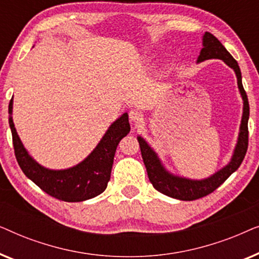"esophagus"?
Here are the masks:
<instances>
[{
    "label": "esophagus",
    "instance_id": "34e87169",
    "mask_svg": "<svg viewBox=\"0 0 259 259\" xmlns=\"http://www.w3.org/2000/svg\"><path fill=\"white\" fill-rule=\"evenodd\" d=\"M130 119L133 123H140L143 121V114L139 109H131L130 111Z\"/></svg>",
    "mask_w": 259,
    "mask_h": 259
}]
</instances>
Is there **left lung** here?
<instances>
[{
	"label": "left lung",
	"instance_id": "8db88e82",
	"mask_svg": "<svg viewBox=\"0 0 259 259\" xmlns=\"http://www.w3.org/2000/svg\"><path fill=\"white\" fill-rule=\"evenodd\" d=\"M210 59H219L223 60L226 65L235 70L237 76V83L243 98V116L242 123H240L238 141H237L235 152L225 167L219 169L213 176L208 177L203 180H191L182 177L173 176L164 168L159 160L158 155L152 150L146 141L141 137H138L139 146L141 151V157H143L144 164L146 166L147 176L152 185L159 192L166 194V196L176 198L180 200H196L203 198L207 194L213 192L218 189L233 172L237 171L242 164L244 157H245L247 151V145H249V130H247V121H249L250 107L249 100H247L246 92L244 91L242 83V73H240L238 62L232 58V55L226 51V48L221 44L217 37L213 36L211 33H205L203 36V48H201L200 54L198 56L197 62H203L205 60Z\"/></svg>",
	"mask_w": 259,
	"mask_h": 259
}]
</instances>
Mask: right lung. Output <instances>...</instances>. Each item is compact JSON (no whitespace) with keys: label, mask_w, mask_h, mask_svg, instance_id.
<instances>
[{"label":"right lung","mask_w":259,"mask_h":259,"mask_svg":"<svg viewBox=\"0 0 259 259\" xmlns=\"http://www.w3.org/2000/svg\"><path fill=\"white\" fill-rule=\"evenodd\" d=\"M12 112L13 99L9 102V114ZM9 126L16 160L24 175L49 196L69 203L91 199L104 192L111 178L116 147L131 130L128 114L123 113L109 126L98 146L83 161L74 167L55 171L37 164L28 154L17 136L12 116L9 118Z\"/></svg>","instance_id":"1"}]
</instances>
